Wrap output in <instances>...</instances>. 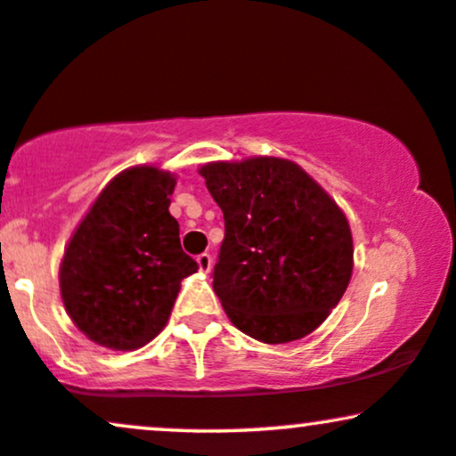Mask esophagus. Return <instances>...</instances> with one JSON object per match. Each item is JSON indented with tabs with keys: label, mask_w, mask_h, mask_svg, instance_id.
Listing matches in <instances>:
<instances>
[{
	"label": "esophagus",
	"mask_w": 456,
	"mask_h": 456,
	"mask_svg": "<svg viewBox=\"0 0 456 456\" xmlns=\"http://www.w3.org/2000/svg\"><path fill=\"white\" fill-rule=\"evenodd\" d=\"M197 264H199V270H201V272H210L212 270V255L210 253L197 255Z\"/></svg>",
	"instance_id": "34e87169"
}]
</instances>
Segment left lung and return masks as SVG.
I'll list each match as a JSON object with an SVG mask.
<instances>
[{
    "label": "left lung",
    "instance_id": "8db88e82",
    "mask_svg": "<svg viewBox=\"0 0 456 456\" xmlns=\"http://www.w3.org/2000/svg\"><path fill=\"white\" fill-rule=\"evenodd\" d=\"M199 174L223 210L212 285L233 326L270 345L311 334L352 279V232L341 208L282 159L210 162Z\"/></svg>",
    "mask_w": 456,
    "mask_h": 456
}]
</instances>
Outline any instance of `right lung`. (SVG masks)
<instances>
[{
  "label": "right lung",
  "mask_w": 456,
  "mask_h": 456,
  "mask_svg": "<svg viewBox=\"0 0 456 456\" xmlns=\"http://www.w3.org/2000/svg\"><path fill=\"white\" fill-rule=\"evenodd\" d=\"M175 177L133 167L113 177L68 242L61 300L94 343L143 347L165 328L182 279L199 270L169 214Z\"/></svg>",
  "instance_id": "right-lung-1"
}]
</instances>
